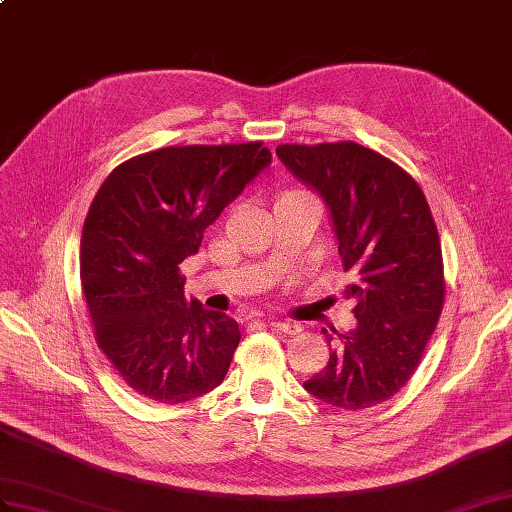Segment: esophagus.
<instances>
[{"label": "esophagus", "mask_w": 512, "mask_h": 512, "mask_svg": "<svg viewBox=\"0 0 512 512\" xmlns=\"http://www.w3.org/2000/svg\"><path fill=\"white\" fill-rule=\"evenodd\" d=\"M269 326H271L273 330L284 332V334H297L299 330H302V328L297 326V323H293V321H284V319H276V321H271Z\"/></svg>", "instance_id": "34e87169"}]
</instances>
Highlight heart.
Here are the masks:
<instances>
[{
    "label": "heart",
    "mask_w": 512,
    "mask_h": 512,
    "mask_svg": "<svg viewBox=\"0 0 512 512\" xmlns=\"http://www.w3.org/2000/svg\"><path fill=\"white\" fill-rule=\"evenodd\" d=\"M286 195H299V193H293V191H291V193H282L280 197H286ZM280 197H278V199H280Z\"/></svg>",
    "instance_id": "b5f03b06"
}]
</instances>
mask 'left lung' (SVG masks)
<instances>
[{
  "label": "left lung",
  "mask_w": 512,
  "mask_h": 512,
  "mask_svg": "<svg viewBox=\"0 0 512 512\" xmlns=\"http://www.w3.org/2000/svg\"><path fill=\"white\" fill-rule=\"evenodd\" d=\"M282 165L328 208L354 299L356 328L321 330L328 365L304 382L317 400L360 410L413 376L439 321L445 284L439 232L419 184L358 143L280 145Z\"/></svg>",
  "instance_id": "1"
}]
</instances>
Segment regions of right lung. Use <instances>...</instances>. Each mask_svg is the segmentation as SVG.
<instances>
[{
	"instance_id": "right-lung-1",
	"label": "right lung",
	"mask_w": 512,
	"mask_h": 512,
	"mask_svg": "<svg viewBox=\"0 0 512 512\" xmlns=\"http://www.w3.org/2000/svg\"><path fill=\"white\" fill-rule=\"evenodd\" d=\"M269 165L263 143L162 147L97 191L80 241L84 299L97 345L147 400L182 404L226 378L239 323L189 302L180 265Z\"/></svg>"
}]
</instances>
